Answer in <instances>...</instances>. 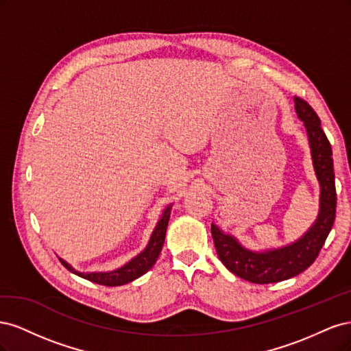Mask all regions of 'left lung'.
<instances>
[{
	"label": "left lung",
	"instance_id": "1",
	"mask_svg": "<svg viewBox=\"0 0 351 351\" xmlns=\"http://www.w3.org/2000/svg\"><path fill=\"white\" fill-rule=\"evenodd\" d=\"M294 104L295 112L304 123L309 136L315 173L321 184V209L312 228L289 246L256 253L244 249L234 237L224 234L215 224L210 226L221 262L237 277L254 284L289 280L309 268L319 254L335 219L337 192L331 143L322 130L319 117L311 105L299 97L294 98Z\"/></svg>",
	"mask_w": 351,
	"mask_h": 351
}]
</instances>
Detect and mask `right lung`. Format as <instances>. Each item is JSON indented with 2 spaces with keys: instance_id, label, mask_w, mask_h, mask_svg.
I'll return each mask as SVG.
<instances>
[{
  "instance_id": "right-lung-1",
  "label": "right lung",
  "mask_w": 351,
  "mask_h": 351,
  "mask_svg": "<svg viewBox=\"0 0 351 351\" xmlns=\"http://www.w3.org/2000/svg\"><path fill=\"white\" fill-rule=\"evenodd\" d=\"M169 209H171V206H168L164 210L161 219L158 221V224H156V227L152 232V236H151L149 244H147L146 249L141 254H137V256L134 259H132L129 263H125L124 267H121L120 269H115V271H111V272L83 274V272L74 271L70 267V265L62 259H60V261L70 272L79 275V277H82L84 280L97 282L99 285L117 287V285H123V284L130 282L136 278H139V277H142L145 272H147L154 267V263L156 262L159 253H161V250H162L164 240H165V232H167V226H168V219H169Z\"/></svg>"
}]
</instances>
